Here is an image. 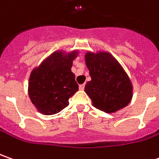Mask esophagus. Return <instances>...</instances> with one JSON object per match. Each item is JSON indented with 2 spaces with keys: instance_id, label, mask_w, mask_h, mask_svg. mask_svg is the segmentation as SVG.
Segmentation results:
<instances>
[{
  "instance_id": "esophagus-1",
  "label": "esophagus",
  "mask_w": 159,
  "mask_h": 159,
  "mask_svg": "<svg viewBox=\"0 0 159 159\" xmlns=\"http://www.w3.org/2000/svg\"><path fill=\"white\" fill-rule=\"evenodd\" d=\"M79 89L81 90H84V84H80L79 85Z\"/></svg>"
}]
</instances>
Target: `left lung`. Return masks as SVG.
Instances as JSON below:
<instances>
[{"label":"left lung","mask_w":159,"mask_h":159,"mask_svg":"<svg viewBox=\"0 0 159 159\" xmlns=\"http://www.w3.org/2000/svg\"><path fill=\"white\" fill-rule=\"evenodd\" d=\"M85 62L91 80L84 90L92 105L107 113L127 107L132 98V84L117 60L108 52H87Z\"/></svg>","instance_id":"1"}]
</instances>
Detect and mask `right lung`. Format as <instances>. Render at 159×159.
Segmentation results:
<instances>
[{
    "instance_id": "1",
    "label": "right lung",
    "mask_w": 159,
    "mask_h": 159,
    "mask_svg": "<svg viewBox=\"0 0 159 159\" xmlns=\"http://www.w3.org/2000/svg\"><path fill=\"white\" fill-rule=\"evenodd\" d=\"M76 51L63 54L53 52L34 69L29 81V96L39 112L52 115L69 106V98L78 90L71 71Z\"/></svg>"
}]
</instances>
